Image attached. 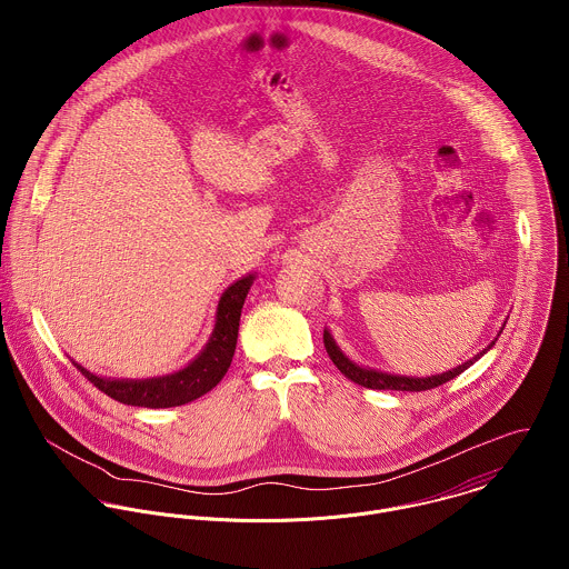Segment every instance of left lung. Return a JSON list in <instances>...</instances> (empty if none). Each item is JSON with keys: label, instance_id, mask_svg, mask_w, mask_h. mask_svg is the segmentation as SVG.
I'll list each match as a JSON object with an SVG mask.
<instances>
[{"label": "left lung", "instance_id": "left-lung-1", "mask_svg": "<svg viewBox=\"0 0 569 569\" xmlns=\"http://www.w3.org/2000/svg\"><path fill=\"white\" fill-rule=\"evenodd\" d=\"M503 328H499L497 337L501 335ZM497 337L488 343L485 350H480L473 359L465 361L462 366H456L447 372H440V375H431V377H407V375H392V372H381V370H375V368H366V366H359L355 363L350 357L343 355V350L337 346V341L332 339L330 330L325 328V346L328 357L332 359V363L339 368V372L343 377H348L350 381H355L357 386L361 388H370V390H399V392H422V390H431V388H438L451 379H456L458 375H462L467 368H471L482 355H487L488 350L495 346Z\"/></svg>", "mask_w": 569, "mask_h": 569}]
</instances>
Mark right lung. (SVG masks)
Instances as JSON below:
<instances>
[{
	"label": "right lung",
	"instance_id": "right-lung-1",
	"mask_svg": "<svg viewBox=\"0 0 569 569\" xmlns=\"http://www.w3.org/2000/svg\"><path fill=\"white\" fill-rule=\"evenodd\" d=\"M253 280H256V273H247L223 291L208 343L188 366H183L177 372L151 377V379H111V377H98L89 372L74 359L72 363L100 392H104L107 397L124 406L151 407V409L186 406L208 395L226 377L237 350L244 298Z\"/></svg>",
	"mask_w": 569,
	"mask_h": 569
}]
</instances>
